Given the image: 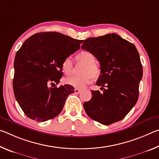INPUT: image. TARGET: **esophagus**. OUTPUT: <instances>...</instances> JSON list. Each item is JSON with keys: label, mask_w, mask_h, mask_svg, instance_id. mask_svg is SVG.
I'll return each instance as SVG.
<instances>
[{"label": "esophagus", "mask_w": 159, "mask_h": 159, "mask_svg": "<svg viewBox=\"0 0 159 159\" xmlns=\"http://www.w3.org/2000/svg\"><path fill=\"white\" fill-rule=\"evenodd\" d=\"M80 91H81V90L79 89V88H75V89H74V92L76 93H79Z\"/></svg>", "instance_id": "obj_1"}]
</instances>
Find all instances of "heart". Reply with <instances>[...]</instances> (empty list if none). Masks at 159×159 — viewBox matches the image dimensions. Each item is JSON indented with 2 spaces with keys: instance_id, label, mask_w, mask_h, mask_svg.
<instances>
[{
  "instance_id": "1",
  "label": "heart",
  "mask_w": 159,
  "mask_h": 159,
  "mask_svg": "<svg viewBox=\"0 0 159 159\" xmlns=\"http://www.w3.org/2000/svg\"><path fill=\"white\" fill-rule=\"evenodd\" d=\"M78 63L83 64L80 76H72L64 80V83L74 86L75 88H81L92 81L93 79H98L101 75V69L95 61V57L93 53L88 51H80L76 55ZM61 69L66 75L72 74L74 70V63L70 57L64 58L61 64Z\"/></svg>"
}]
</instances>
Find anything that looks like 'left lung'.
I'll return each instance as SVG.
<instances>
[{"instance_id":"1","label":"left lung","mask_w":159,"mask_h":159,"mask_svg":"<svg viewBox=\"0 0 159 159\" xmlns=\"http://www.w3.org/2000/svg\"><path fill=\"white\" fill-rule=\"evenodd\" d=\"M81 48L93 53L100 63L96 84L104 90L102 93L91 90L92 98L83 104L86 114L103 125L119 121L138 99L143 71L138 50L116 34L89 38Z\"/></svg>"}]
</instances>
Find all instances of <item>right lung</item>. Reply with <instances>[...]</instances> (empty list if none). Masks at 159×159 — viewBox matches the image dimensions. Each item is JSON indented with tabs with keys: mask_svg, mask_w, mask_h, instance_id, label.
I'll list each match as a JSON object with an SVG mask.
<instances>
[{
	"mask_svg": "<svg viewBox=\"0 0 159 159\" xmlns=\"http://www.w3.org/2000/svg\"><path fill=\"white\" fill-rule=\"evenodd\" d=\"M83 41L58 32H43L29 37L21 45L15 55L12 84L16 100L26 116L43 122L62 111L74 88L50 85L60 83L63 60L79 50Z\"/></svg>",
	"mask_w": 159,
	"mask_h": 159,
	"instance_id": "obj_1",
	"label": "right lung"
}]
</instances>
